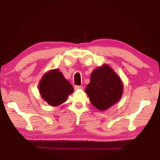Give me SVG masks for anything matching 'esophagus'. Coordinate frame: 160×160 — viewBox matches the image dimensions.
<instances>
[{"instance_id":"1","label":"esophagus","mask_w":160,"mask_h":160,"mask_svg":"<svg viewBox=\"0 0 160 160\" xmlns=\"http://www.w3.org/2000/svg\"><path fill=\"white\" fill-rule=\"evenodd\" d=\"M83 87L82 86H79V85H75L74 87V89L75 90H79V89H82Z\"/></svg>"}]
</instances>
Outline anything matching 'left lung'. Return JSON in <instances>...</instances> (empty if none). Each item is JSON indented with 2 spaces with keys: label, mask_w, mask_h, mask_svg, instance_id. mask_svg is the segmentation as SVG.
<instances>
[{
  "label": "left lung",
  "mask_w": 160,
  "mask_h": 160,
  "mask_svg": "<svg viewBox=\"0 0 160 160\" xmlns=\"http://www.w3.org/2000/svg\"><path fill=\"white\" fill-rule=\"evenodd\" d=\"M85 92L92 105L103 111L120 101L123 85L118 74L109 66L104 64L92 71Z\"/></svg>",
  "instance_id": "8db88e82"
}]
</instances>
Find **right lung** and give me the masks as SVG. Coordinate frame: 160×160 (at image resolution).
<instances>
[{
	"mask_svg": "<svg viewBox=\"0 0 160 160\" xmlns=\"http://www.w3.org/2000/svg\"><path fill=\"white\" fill-rule=\"evenodd\" d=\"M40 96L52 106H58L67 100L73 88L58 69L43 75L38 85Z\"/></svg>",
	"mask_w": 160,
	"mask_h": 160,
	"instance_id": "right-lung-1",
	"label": "right lung"
}]
</instances>
